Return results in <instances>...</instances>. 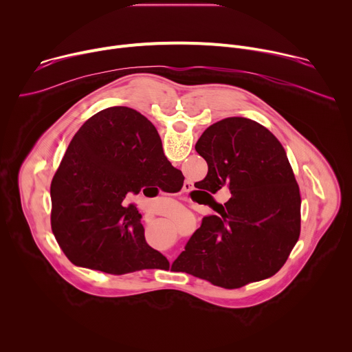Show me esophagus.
<instances>
[{
	"label": "esophagus",
	"instance_id": "1",
	"mask_svg": "<svg viewBox=\"0 0 352 352\" xmlns=\"http://www.w3.org/2000/svg\"><path fill=\"white\" fill-rule=\"evenodd\" d=\"M190 188V184H185V186H184V190H188Z\"/></svg>",
	"mask_w": 352,
	"mask_h": 352
}]
</instances>
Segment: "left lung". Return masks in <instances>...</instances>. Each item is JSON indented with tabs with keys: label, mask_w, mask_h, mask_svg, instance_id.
I'll return each instance as SVG.
<instances>
[{
	"label": "left lung",
	"mask_w": 352,
	"mask_h": 352,
	"mask_svg": "<svg viewBox=\"0 0 352 352\" xmlns=\"http://www.w3.org/2000/svg\"><path fill=\"white\" fill-rule=\"evenodd\" d=\"M195 148L209 166L200 188L227 186L232 196L192 234L179 270L228 289L272 277L300 232L299 188L284 147L263 125L231 117L210 125Z\"/></svg>",
	"instance_id": "obj_1"
}]
</instances>
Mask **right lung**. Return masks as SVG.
<instances>
[{"label":"right lung","mask_w":352,"mask_h":352,"mask_svg":"<svg viewBox=\"0 0 352 352\" xmlns=\"http://www.w3.org/2000/svg\"><path fill=\"white\" fill-rule=\"evenodd\" d=\"M175 171L157 129L140 113L110 107L89 118L50 188L52 228L68 259L116 276L166 267V256L144 239L136 206L122 202L148 182L174 179Z\"/></svg>","instance_id":"obj_1"}]
</instances>
